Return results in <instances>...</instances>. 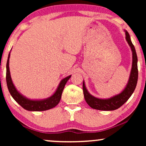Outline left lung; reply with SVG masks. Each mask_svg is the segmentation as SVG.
Segmentation results:
<instances>
[{
  "label": "left lung",
  "mask_w": 146,
  "mask_h": 146,
  "mask_svg": "<svg viewBox=\"0 0 146 146\" xmlns=\"http://www.w3.org/2000/svg\"><path fill=\"white\" fill-rule=\"evenodd\" d=\"M125 38L132 51V68H131L130 76L125 88L118 95L115 96L110 99H99L90 94L86 88L84 82H83V92L85 100L92 108L99 110L110 111L114 110L121 107L126 102L132 94L136 87L138 78V70H137V57L134 46L130 40L128 33L125 31Z\"/></svg>",
  "instance_id": "obj_1"
}]
</instances>
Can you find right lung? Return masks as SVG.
<instances>
[{"instance_id": "add662e5", "label": "right lung", "mask_w": 146, "mask_h": 146, "mask_svg": "<svg viewBox=\"0 0 146 146\" xmlns=\"http://www.w3.org/2000/svg\"><path fill=\"white\" fill-rule=\"evenodd\" d=\"M9 58L10 54H9L7 62L6 80H7V87L11 95L15 99V100L18 104H19V105H21L24 109L29 111H44L55 107L60 102L64 88L66 84L70 79V78L71 77V76L65 78L60 82L56 92L49 98L43 100H31L26 98L25 97L22 96L15 88V86L12 82L11 74H10Z\"/></svg>"}]
</instances>
